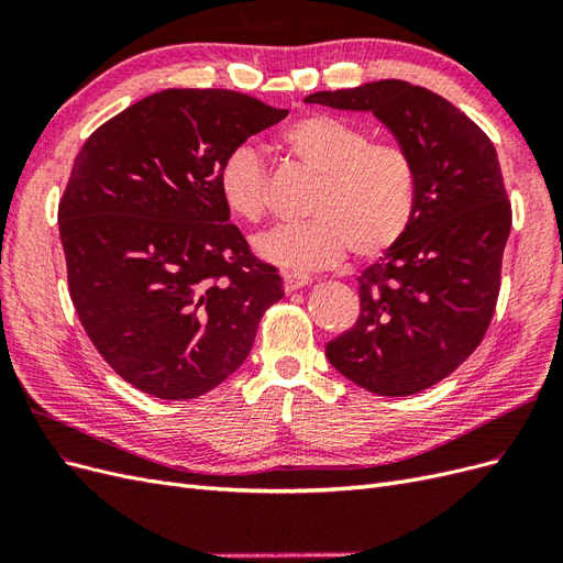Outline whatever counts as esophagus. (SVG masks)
I'll list each match as a JSON object with an SVG mask.
<instances>
[{
    "label": "esophagus",
    "mask_w": 563,
    "mask_h": 563,
    "mask_svg": "<svg viewBox=\"0 0 563 563\" xmlns=\"http://www.w3.org/2000/svg\"><path fill=\"white\" fill-rule=\"evenodd\" d=\"M312 282L310 275H300V272H284V288L286 294H294L298 288L308 286Z\"/></svg>",
    "instance_id": "1"
}]
</instances>
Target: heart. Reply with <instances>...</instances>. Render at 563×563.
<instances>
[{
	"instance_id": "b5f03b06",
	"label": "heart",
	"mask_w": 563,
	"mask_h": 563,
	"mask_svg": "<svg viewBox=\"0 0 563 563\" xmlns=\"http://www.w3.org/2000/svg\"><path fill=\"white\" fill-rule=\"evenodd\" d=\"M284 147L300 168L317 176L310 220L265 232L261 258L312 272L335 265L354 249L362 258L397 246L418 209V168L399 145L376 143L347 119L327 112L305 114L284 131ZM218 190L225 207L246 223L267 213V166L251 145L234 147L220 164Z\"/></svg>"
}]
</instances>
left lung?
Instances as JSON below:
<instances>
[{
  "instance_id": "8db88e82",
  "label": "left lung",
  "mask_w": 563,
  "mask_h": 563,
  "mask_svg": "<svg viewBox=\"0 0 563 563\" xmlns=\"http://www.w3.org/2000/svg\"><path fill=\"white\" fill-rule=\"evenodd\" d=\"M305 100L371 110L416 162L413 223L356 277L360 319L327 343L329 362L352 383L380 397L416 395L479 347L496 312L512 228L498 152L446 98L401 79Z\"/></svg>"
}]
</instances>
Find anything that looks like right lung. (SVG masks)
<instances>
[{"label":"right lung","mask_w":563,"mask_h":563,"mask_svg":"<svg viewBox=\"0 0 563 563\" xmlns=\"http://www.w3.org/2000/svg\"><path fill=\"white\" fill-rule=\"evenodd\" d=\"M288 114L228 89H166L98 126L58 203L67 288L93 347L135 389L195 399L249 356L279 269L255 258L220 164Z\"/></svg>","instance_id":"add662e5"}]
</instances>
